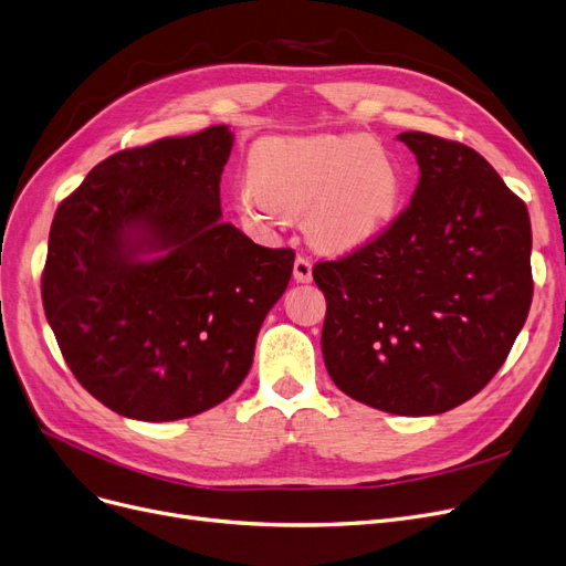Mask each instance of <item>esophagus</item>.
Segmentation results:
<instances>
[{
  "mask_svg": "<svg viewBox=\"0 0 566 566\" xmlns=\"http://www.w3.org/2000/svg\"><path fill=\"white\" fill-rule=\"evenodd\" d=\"M293 280L296 282H312V261L310 256L298 254L293 261Z\"/></svg>",
  "mask_w": 566,
  "mask_h": 566,
  "instance_id": "1",
  "label": "esophagus"
}]
</instances>
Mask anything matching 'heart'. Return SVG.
Wrapping results in <instances>:
<instances>
[{
  "label": "heart",
  "mask_w": 566,
  "mask_h": 566,
  "mask_svg": "<svg viewBox=\"0 0 566 566\" xmlns=\"http://www.w3.org/2000/svg\"><path fill=\"white\" fill-rule=\"evenodd\" d=\"M250 176L235 191L244 224L265 229L305 212L310 240L331 252L375 240L405 193L398 157L358 134L268 138L254 147Z\"/></svg>",
  "instance_id": "1"
}]
</instances>
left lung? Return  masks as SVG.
Listing matches in <instances>:
<instances>
[{
    "label": "left lung",
    "mask_w": 566,
    "mask_h": 566,
    "mask_svg": "<svg viewBox=\"0 0 566 566\" xmlns=\"http://www.w3.org/2000/svg\"><path fill=\"white\" fill-rule=\"evenodd\" d=\"M421 178L375 240L312 270L324 363L349 398L398 416L449 411L497 375L532 303L527 206L476 150L398 136Z\"/></svg>",
    "instance_id": "1"
}]
</instances>
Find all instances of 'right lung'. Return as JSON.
<instances>
[{"mask_svg": "<svg viewBox=\"0 0 566 566\" xmlns=\"http://www.w3.org/2000/svg\"><path fill=\"white\" fill-rule=\"evenodd\" d=\"M224 125L119 150L60 203L41 298L81 386L119 416L178 421L248 377L293 250L222 222Z\"/></svg>", "mask_w": 566, "mask_h": 566, "instance_id": "right-lung-1", "label": "right lung"}]
</instances>
